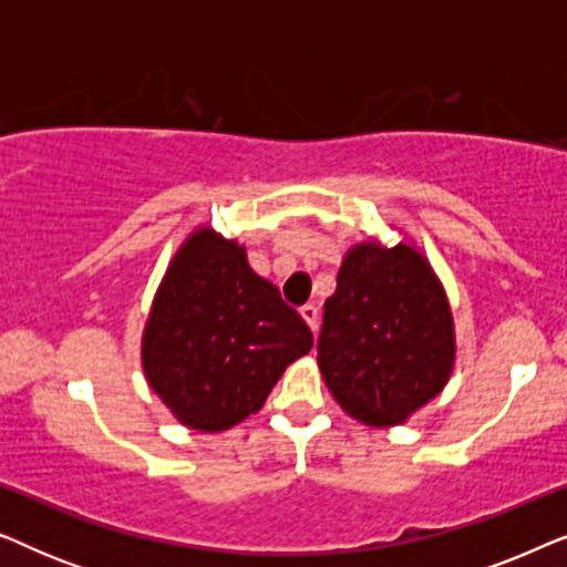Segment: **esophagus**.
Segmentation results:
<instances>
[{"label":"esophagus","mask_w":567,"mask_h":567,"mask_svg":"<svg viewBox=\"0 0 567 567\" xmlns=\"http://www.w3.org/2000/svg\"><path fill=\"white\" fill-rule=\"evenodd\" d=\"M301 317H305V322L309 324V330L317 332V322H320V312H317L315 305H305L301 307Z\"/></svg>","instance_id":"34e87169"}]
</instances>
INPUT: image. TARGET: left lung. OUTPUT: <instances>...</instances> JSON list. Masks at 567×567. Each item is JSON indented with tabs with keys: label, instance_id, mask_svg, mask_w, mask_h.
Returning a JSON list of instances; mask_svg holds the SVG:
<instances>
[{
	"label": "left lung",
	"instance_id": "1",
	"mask_svg": "<svg viewBox=\"0 0 567 567\" xmlns=\"http://www.w3.org/2000/svg\"><path fill=\"white\" fill-rule=\"evenodd\" d=\"M454 355L452 309L431 262L405 243L351 247L317 340L340 408L377 429L405 423L444 390Z\"/></svg>",
	"mask_w": 567,
	"mask_h": 567
}]
</instances>
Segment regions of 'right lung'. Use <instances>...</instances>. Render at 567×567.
Returning a JSON list of instances; mask_svg holds the SVG:
<instances>
[{"label": "right lung", "instance_id": "add662e5", "mask_svg": "<svg viewBox=\"0 0 567 567\" xmlns=\"http://www.w3.org/2000/svg\"><path fill=\"white\" fill-rule=\"evenodd\" d=\"M312 330L247 262L235 239L200 227L181 245L142 340L146 382L183 425L227 431L258 413Z\"/></svg>", "mask_w": 567, "mask_h": 567}]
</instances>
